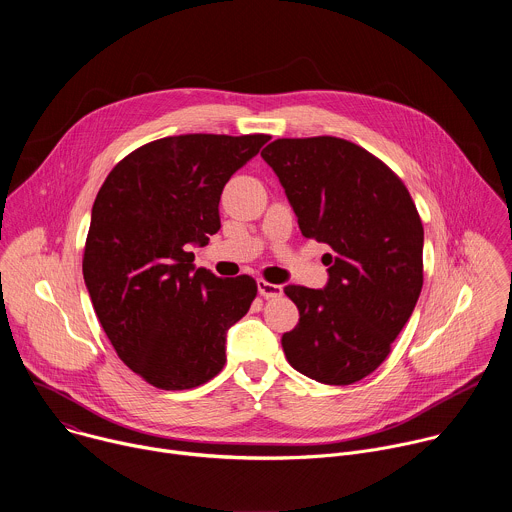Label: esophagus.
Returning a JSON list of instances; mask_svg holds the SVG:
<instances>
[{
  "mask_svg": "<svg viewBox=\"0 0 512 512\" xmlns=\"http://www.w3.org/2000/svg\"><path fill=\"white\" fill-rule=\"evenodd\" d=\"M257 287H259V294L263 296V298H279L281 294H283V287L281 285H277V283H269V281H265V279H259L257 281Z\"/></svg>",
  "mask_w": 512,
  "mask_h": 512,
  "instance_id": "esophagus-1",
  "label": "esophagus"
}]
</instances>
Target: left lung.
I'll use <instances>...</instances> for the list:
<instances>
[{
	"label": "left lung",
	"mask_w": 512,
	"mask_h": 512,
	"mask_svg": "<svg viewBox=\"0 0 512 512\" xmlns=\"http://www.w3.org/2000/svg\"><path fill=\"white\" fill-rule=\"evenodd\" d=\"M306 239L332 247L324 289L287 285L300 310L281 336L298 373L352 385L389 356L423 285V225L401 178L360 145L320 135L261 152Z\"/></svg>",
	"instance_id": "left-lung-1"
}]
</instances>
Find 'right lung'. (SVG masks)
I'll use <instances>...</instances> for the list:
<instances>
[{"label":"right lung","mask_w":512,"mask_h":512,"mask_svg":"<svg viewBox=\"0 0 512 512\" xmlns=\"http://www.w3.org/2000/svg\"><path fill=\"white\" fill-rule=\"evenodd\" d=\"M269 139H156L125 156L95 198L83 257L89 296L117 356L158 389H192L221 373L227 332L257 296L253 277L196 269L188 249L221 229L225 184Z\"/></svg>","instance_id":"right-lung-1"}]
</instances>
